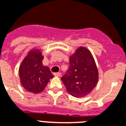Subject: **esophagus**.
Returning <instances> with one entry per match:
<instances>
[{
  "label": "esophagus",
  "instance_id": "esophagus-1",
  "mask_svg": "<svg viewBox=\"0 0 126 126\" xmlns=\"http://www.w3.org/2000/svg\"><path fill=\"white\" fill-rule=\"evenodd\" d=\"M54 76L57 77H60L61 76V74L60 72H57V73H55V74H54Z\"/></svg>",
  "mask_w": 126,
  "mask_h": 126
}]
</instances>
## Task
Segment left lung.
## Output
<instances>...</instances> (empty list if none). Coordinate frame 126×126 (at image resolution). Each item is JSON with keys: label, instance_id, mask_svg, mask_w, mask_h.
<instances>
[{"label": "left lung", "instance_id": "obj_1", "mask_svg": "<svg viewBox=\"0 0 126 126\" xmlns=\"http://www.w3.org/2000/svg\"><path fill=\"white\" fill-rule=\"evenodd\" d=\"M61 80L67 91L76 97L89 94L98 81V71L92 53L79 47L69 57V67Z\"/></svg>", "mask_w": 126, "mask_h": 126}]
</instances>
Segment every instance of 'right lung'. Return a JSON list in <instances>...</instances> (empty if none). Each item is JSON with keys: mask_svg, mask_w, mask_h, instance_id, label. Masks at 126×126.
<instances>
[{"mask_svg": "<svg viewBox=\"0 0 126 126\" xmlns=\"http://www.w3.org/2000/svg\"><path fill=\"white\" fill-rule=\"evenodd\" d=\"M41 50H30L23 59L19 69L21 84L30 93L38 94L44 90L54 76L47 66L43 65Z\"/></svg>", "mask_w": 126, "mask_h": 126, "instance_id": "obj_1", "label": "right lung"}]
</instances>
